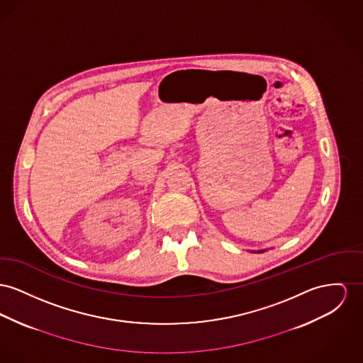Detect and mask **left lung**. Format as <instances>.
I'll return each instance as SVG.
<instances>
[{
    "label": "left lung",
    "mask_w": 363,
    "mask_h": 363,
    "mask_svg": "<svg viewBox=\"0 0 363 363\" xmlns=\"http://www.w3.org/2000/svg\"><path fill=\"white\" fill-rule=\"evenodd\" d=\"M256 252H257V253H263V252H266V249H262V250H255V253H256Z\"/></svg>",
    "instance_id": "obj_1"
}]
</instances>
